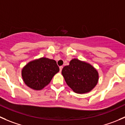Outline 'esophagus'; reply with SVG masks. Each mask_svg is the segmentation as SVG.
Segmentation results:
<instances>
[{"instance_id":"esophagus-1","label":"esophagus","mask_w":125,"mask_h":125,"mask_svg":"<svg viewBox=\"0 0 125 125\" xmlns=\"http://www.w3.org/2000/svg\"><path fill=\"white\" fill-rule=\"evenodd\" d=\"M62 68H63L62 66H60V72H61V71H62Z\"/></svg>"}]
</instances>
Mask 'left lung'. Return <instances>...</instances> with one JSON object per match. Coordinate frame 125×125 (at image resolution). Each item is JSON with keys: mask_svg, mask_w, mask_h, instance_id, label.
Here are the masks:
<instances>
[{"mask_svg": "<svg viewBox=\"0 0 125 125\" xmlns=\"http://www.w3.org/2000/svg\"><path fill=\"white\" fill-rule=\"evenodd\" d=\"M62 74L67 84L79 94L90 91L99 79L98 73L92 65L78 59H73L69 65L64 66Z\"/></svg>", "mask_w": 125, "mask_h": 125, "instance_id": "obj_1", "label": "left lung"}]
</instances>
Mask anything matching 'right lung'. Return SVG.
Returning a JSON list of instances; mask_svg holds the SVG:
<instances>
[{"label": "right lung", "instance_id": "right-lung-1", "mask_svg": "<svg viewBox=\"0 0 125 125\" xmlns=\"http://www.w3.org/2000/svg\"><path fill=\"white\" fill-rule=\"evenodd\" d=\"M59 71V67L55 60L41 58L26 65L22 69L21 75L27 86L35 90H40L50 83Z\"/></svg>", "mask_w": 125, "mask_h": 125}]
</instances>
